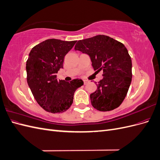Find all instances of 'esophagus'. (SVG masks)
<instances>
[{"label": "esophagus", "mask_w": 160, "mask_h": 160, "mask_svg": "<svg viewBox=\"0 0 160 160\" xmlns=\"http://www.w3.org/2000/svg\"><path fill=\"white\" fill-rule=\"evenodd\" d=\"M83 83H84V85H86L88 83H89V81L88 80H86V79H84L83 80Z\"/></svg>", "instance_id": "esophagus-1"}]
</instances>
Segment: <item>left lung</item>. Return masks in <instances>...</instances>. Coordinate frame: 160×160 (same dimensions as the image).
<instances>
[{
	"label": "left lung",
	"instance_id": "left-lung-1",
	"mask_svg": "<svg viewBox=\"0 0 160 160\" xmlns=\"http://www.w3.org/2000/svg\"><path fill=\"white\" fill-rule=\"evenodd\" d=\"M75 50L90 57L94 70L103 71L97 89L90 95L93 107L101 111L118 108L126 96L132 78V62L125 45L99 35L77 41Z\"/></svg>",
	"mask_w": 160,
	"mask_h": 160
}]
</instances>
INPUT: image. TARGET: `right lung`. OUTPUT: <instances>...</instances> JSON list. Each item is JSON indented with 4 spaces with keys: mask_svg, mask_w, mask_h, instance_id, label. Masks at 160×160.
<instances>
[{
    "mask_svg": "<svg viewBox=\"0 0 160 160\" xmlns=\"http://www.w3.org/2000/svg\"><path fill=\"white\" fill-rule=\"evenodd\" d=\"M77 41L51 38L31 49L26 64L27 83L37 102L48 112L62 113L73 101L76 89L83 81L58 80L57 73L63 67L64 57Z\"/></svg>",
    "mask_w": 160,
    "mask_h": 160,
    "instance_id": "1",
    "label": "right lung"
}]
</instances>
